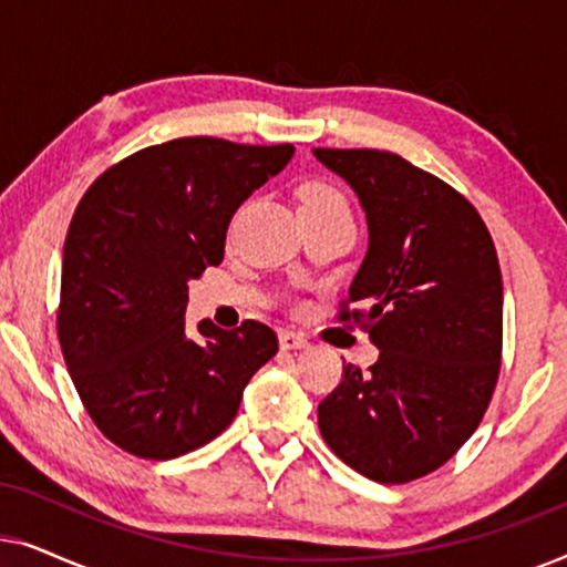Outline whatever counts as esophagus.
Returning <instances> with one entry per match:
<instances>
[{
  "label": "esophagus",
  "mask_w": 567,
  "mask_h": 567,
  "mask_svg": "<svg viewBox=\"0 0 567 567\" xmlns=\"http://www.w3.org/2000/svg\"><path fill=\"white\" fill-rule=\"evenodd\" d=\"M278 343H281L284 351H297V348H307L309 340L301 336V332L281 330V336H278Z\"/></svg>",
  "instance_id": "obj_1"
}]
</instances>
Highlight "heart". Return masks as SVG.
Masks as SVG:
<instances>
[{"label":"heart","mask_w":567,"mask_h":567,"mask_svg":"<svg viewBox=\"0 0 567 567\" xmlns=\"http://www.w3.org/2000/svg\"><path fill=\"white\" fill-rule=\"evenodd\" d=\"M332 200H346L343 193L332 188L328 183H307L299 193V206H320L332 204Z\"/></svg>","instance_id":"1"}]
</instances>
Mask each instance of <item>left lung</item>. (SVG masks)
Instances as JSON below:
<instances>
[{
  "label": "left lung",
  "mask_w": 567,
  "mask_h": 567,
  "mask_svg": "<svg viewBox=\"0 0 567 567\" xmlns=\"http://www.w3.org/2000/svg\"><path fill=\"white\" fill-rule=\"evenodd\" d=\"M312 152L367 212L369 250L338 320L359 322L379 348L369 371L343 367L317 423L348 467L410 483L452 460L491 405L503 346L498 255L475 206L400 154Z\"/></svg>",
  "instance_id": "obj_1"
}]
</instances>
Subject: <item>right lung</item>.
<instances>
[{"label":"right lung","instance_id":"1","mask_svg":"<svg viewBox=\"0 0 567 567\" xmlns=\"http://www.w3.org/2000/svg\"><path fill=\"white\" fill-rule=\"evenodd\" d=\"M293 157L291 144L188 136L105 169L69 224L59 343L103 436L175 460L235 421L247 382L278 351L268 324L185 328L188 281L219 266L231 216Z\"/></svg>","mask_w":567,"mask_h":567}]
</instances>
